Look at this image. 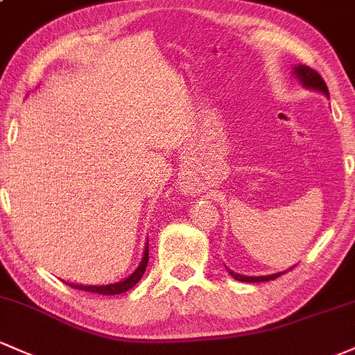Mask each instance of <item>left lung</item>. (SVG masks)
I'll use <instances>...</instances> for the list:
<instances>
[{
	"instance_id": "obj_1",
	"label": "left lung",
	"mask_w": 355,
	"mask_h": 355,
	"mask_svg": "<svg viewBox=\"0 0 355 355\" xmlns=\"http://www.w3.org/2000/svg\"><path fill=\"white\" fill-rule=\"evenodd\" d=\"M293 73L297 76V79L302 83L303 87L313 89V91H320L325 96H329V89H327L325 80H323L320 73L315 72L313 69L306 67V65H297V67L293 69ZM227 271L232 278L237 279V282H246V283L270 282V279H276L278 276L283 275V272H275V275H268V276H244V275H239V272L231 271L229 268H227Z\"/></svg>"
}]
</instances>
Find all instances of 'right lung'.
<instances>
[{
	"label": "right lung",
	"mask_w": 355,
	"mask_h": 355,
	"mask_svg": "<svg viewBox=\"0 0 355 355\" xmlns=\"http://www.w3.org/2000/svg\"><path fill=\"white\" fill-rule=\"evenodd\" d=\"M146 266H148V243H146L145 252H143V259H141V263H139V266L136 268L133 275H130L126 279H123V282L112 283V285H101V286H96V285H72V283H70L69 286L76 288V290L91 291V293H99V295H119V293H124V291H128L130 288H133L136 283L141 279V276H143V272H145Z\"/></svg>",
	"instance_id": "obj_1"
}]
</instances>
